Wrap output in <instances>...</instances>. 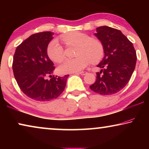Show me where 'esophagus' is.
I'll list each match as a JSON object with an SVG mask.
<instances>
[{
  "mask_svg": "<svg viewBox=\"0 0 149 149\" xmlns=\"http://www.w3.org/2000/svg\"><path fill=\"white\" fill-rule=\"evenodd\" d=\"M87 72L86 71H81V72H79V74H81V75H85L87 74Z\"/></svg>",
  "mask_w": 149,
  "mask_h": 149,
  "instance_id": "obj_1",
  "label": "esophagus"
}]
</instances>
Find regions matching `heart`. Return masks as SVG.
Returning <instances> with one entry per match:
<instances>
[{"label":"heart","instance_id":"1","mask_svg":"<svg viewBox=\"0 0 149 149\" xmlns=\"http://www.w3.org/2000/svg\"><path fill=\"white\" fill-rule=\"evenodd\" d=\"M67 45H77L76 58L66 60L59 66L58 70L62 74L74 73L82 70L87 65L99 62L104 54V48L100 40L89 37L88 34L79 31L70 32L62 36ZM47 56L51 60L60 63L64 59V49L58 40L54 39L49 43L47 49Z\"/></svg>","mask_w":149,"mask_h":149}]
</instances>
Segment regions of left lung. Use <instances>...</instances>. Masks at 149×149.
Wrapping results in <instances>:
<instances>
[{"instance_id":"8db88e82","label":"left lung","mask_w":149,"mask_h":149,"mask_svg":"<svg viewBox=\"0 0 149 149\" xmlns=\"http://www.w3.org/2000/svg\"><path fill=\"white\" fill-rule=\"evenodd\" d=\"M95 35L102 42L104 57L97 67L95 82L89 86L95 93L112 95L125 87L136 67V52L133 44L120 30L104 26Z\"/></svg>"}]
</instances>
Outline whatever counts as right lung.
<instances>
[{
	"label": "right lung",
	"instance_id": "1",
	"mask_svg": "<svg viewBox=\"0 0 149 149\" xmlns=\"http://www.w3.org/2000/svg\"><path fill=\"white\" fill-rule=\"evenodd\" d=\"M53 34L51 32L32 34L17 47L13 56L12 67L18 86L24 94L36 101L57 98L64 90L69 76H52L55 66L47 49Z\"/></svg>",
	"mask_w": 149,
	"mask_h": 149
}]
</instances>
